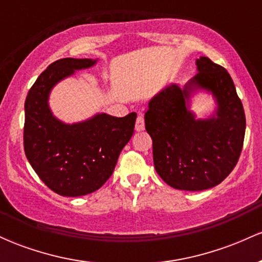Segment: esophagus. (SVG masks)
<instances>
[{
	"mask_svg": "<svg viewBox=\"0 0 262 262\" xmlns=\"http://www.w3.org/2000/svg\"><path fill=\"white\" fill-rule=\"evenodd\" d=\"M144 128H145V123H144L143 116H138L137 122H135V129H137V132H140L144 130Z\"/></svg>",
	"mask_w": 262,
	"mask_h": 262,
	"instance_id": "esophagus-1",
	"label": "esophagus"
}]
</instances>
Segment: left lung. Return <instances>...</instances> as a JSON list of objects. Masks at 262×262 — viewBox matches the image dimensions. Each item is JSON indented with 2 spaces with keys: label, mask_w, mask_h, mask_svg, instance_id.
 <instances>
[{
  "label": "left lung",
  "mask_w": 262,
  "mask_h": 262,
  "mask_svg": "<svg viewBox=\"0 0 262 262\" xmlns=\"http://www.w3.org/2000/svg\"><path fill=\"white\" fill-rule=\"evenodd\" d=\"M198 74L181 89L171 83L149 102L145 129L152 139V159L159 176L183 191H203L221 183L235 167L245 135V113L230 75L201 56ZM198 89L212 93L217 108L197 120L189 98Z\"/></svg>",
  "instance_id": "obj_1"
}]
</instances>
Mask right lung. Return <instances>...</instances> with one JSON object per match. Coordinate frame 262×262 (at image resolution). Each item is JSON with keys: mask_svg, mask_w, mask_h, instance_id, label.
<instances>
[{"mask_svg": "<svg viewBox=\"0 0 262 262\" xmlns=\"http://www.w3.org/2000/svg\"><path fill=\"white\" fill-rule=\"evenodd\" d=\"M96 62L92 59L56 60L39 75L26 98V156L39 179L60 196L79 197L97 191L113 173L122 149L134 133V112L122 118L98 113L66 124L50 111L48 101L53 87Z\"/></svg>", "mask_w": 262, "mask_h": 262, "instance_id": "obj_1", "label": "right lung"}]
</instances>
